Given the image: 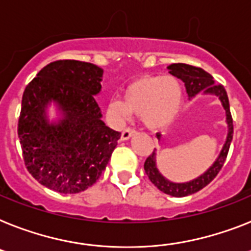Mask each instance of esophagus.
<instances>
[{
	"label": "esophagus",
	"instance_id": "34e87169",
	"mask_svg": "<svg viewBox=\"0 0 251 251\" xmlns=\"http://www.w3.org/2000/svg\"><path fill=\"white\" fill-rule=\"evenodd\" d=\"M134 133H136V130H134L133 128L127 127V128H126V129L123 130V132H122L121 138H122V140H123V141H126V140H128V138L132 137V136H133Z\"/></svg>",
	"mask_w": 251,
	"mask_h": 251
}]
</instances>
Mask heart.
Instances as JSON below:
<instances>
[{
    "label": "heart",
    "mask_w": 251,
    "mask_h": 251,
    "mask_svg": "<svg viewBox=\"0 0 251 251\" xmlns=\"http://www.w3.org/2000/svg\"><path fill=\"white\" fill-rule=\"evenodd\" d=\"M181 82L173 75L144 74L126 86L124 101L113 99L107 110L115 121H126L130 113L141 114L150 129H163L177 118L181 110Z\"/></svg>",
    "instance_id": "b5f03b06"
}]
</instances>
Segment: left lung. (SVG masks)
<instances>
[{"label":"left lung","instance_id":"8db88e82","mask_svg":"<svg viewBox=\"0 0 251 251\" xmlns=\"http://www.w3.org/2000/svg\"><path fill=\"white\" fill-rule=\"evenodd\" d=\"M168 69H169V73L172 75L177 76V78L185 82L188 97H195L201 91H204L205 95H215V96H218L223 107H225L226 117H227L226 119H227V124H228V134H227V140H226V144L223 146L222 151H221V154L217 158V160L214 161V164L209 168L204 175L198 177L196 179H192V181L186 182V183H175V182L168 181L167 178H164L160 175V172L156 168V160H155V155L156 154H155V150L146 159L144 168L149 179L160 191H163L167 195L176 196V198H183V196L195 194V192L200 191L201 188H204L205 186H208L214 179L215 176L218 175L219 171L222 169L226 158H227V154H228L229 145H231V141H232L233 137V121L231 111H229L228 96H227L225 87L222 84H215L214 79H213V76L210 74L206 73L201 68L182 63L172 64V65L168 66ZM158 138H160L159 134Z\"/></svg>","mask_w":251,"mask_h":251}]
</instances>
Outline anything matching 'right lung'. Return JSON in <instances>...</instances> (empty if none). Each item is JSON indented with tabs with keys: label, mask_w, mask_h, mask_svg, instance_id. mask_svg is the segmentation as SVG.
<instances>
[{
	"label": "right lung",
	"mask_w": 251,
	"mask_h": 251,
	"mask_svg": "<svg viewBox=\"0 0 251 251\" xmlns=\"http://www.w3.org/2000/svg\"><path fill=\"white\" fill-rule=\"evenodd\" d=\"M103 70L78 60L50 63L25 87L18 136L28 172L60 194H78L95 183L110 160L121 133L101 121L95 95ZM53 100L63 119L50 124Z\"/></svg>",
	"instance_id": "add662e5"
}]
</instances>
